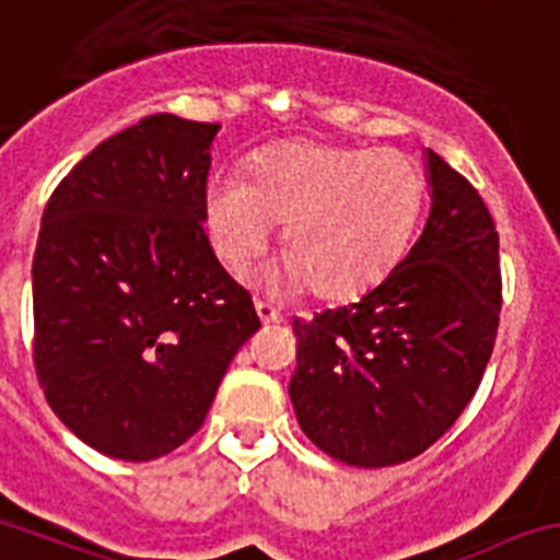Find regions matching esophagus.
<instances>
[{
	"instance_id": "esophagus-1",
	"label": "esophagus",
	"mask_w": 560,
	"mask_h": 560,
	"mask_svg": "<svg viewBox=\"0 0 560 560\" xmlns=\"http://www.w3.org/2000/svg\"><path fill=\"white\" fill-rule=\"evenodd\" d=\"M255 311H258L260 322H264V324H280V322H283V313L277 311V307L271 305V302L255 300Z\"/></svg>"
}]
</instances>
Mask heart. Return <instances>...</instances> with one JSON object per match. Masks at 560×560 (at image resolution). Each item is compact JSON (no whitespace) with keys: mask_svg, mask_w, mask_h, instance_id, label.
<instances>
[{"mask_svg":"<svg viewBox=\"0 0 560 560\" xmlns=\"http://www.w3.org/2000/svg\"><path fill=\"white\" fill-rule=\"evenodd\" d=\"M425 197L409 153L289 142L260 153L253 184L220 173L206 195L211 247L228 266L258 258L285 220V277L318 296H351L380 280L407 247Z\"/></svg>","mask_w":560,"mask_h":560,"instance_id":"heart-1","label":"heart"}]
</instances>
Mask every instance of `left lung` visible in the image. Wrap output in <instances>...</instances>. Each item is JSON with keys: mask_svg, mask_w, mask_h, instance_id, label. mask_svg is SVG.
Returning a JSON list of instances; mask_svg holds the SVG:
<instances>
[{"mask_svg": "<svg viewBox=\"0 0 560 560\" xmlns=\"http://www.w3.org/2000/svg\"><path fill=\"white\" fill-rule=\"evenodd\" d=\"M423 233L351 305L294 318L289 396L313 445L354 467L401 465L456 423L500 322L498 231L476 186L434 151Z\"/></svg>", "mask_w": 560, "mask_h": 560, "instance_id": "obj_1", "label": "left lung"}]
</instances>
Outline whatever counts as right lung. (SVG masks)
<instances>
[{
  "label": "right lung",
  "mask_w": 560,
  "mask_h": 560,
  "mask_svg": "<svg viewBox=\"0 0 560 560\" xmlns=\"http://www.w3.org/2000/svg\"><path fill=\"white\" fill-rule=\"evenodd\" d=\"M217 129L167 112L142 117L93 148L44 209L35 374L57 418L112 459L184 445L260 327L203 231Z\"/></svg>",
  "instance_id": "add662e5"
}]
</instances>
